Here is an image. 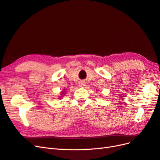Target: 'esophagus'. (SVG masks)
I'll return each instance as SVG.
<instances>
[{"instance_id": "34e87169", "label": "esophagus", "mask_w": 160, "mask_h": 160, "mask_svg": "<svg viewBox=\"0 0 160 160\" xmlns=\"http://www.w3.org/2000/svg\"><path fill=\"white\" fill-rule=\"evenodd\" d=\"M79 87H81V88H83V87H84L85 86V82H83V81H81V82H79Z\"/></svg>"}]
</instances>
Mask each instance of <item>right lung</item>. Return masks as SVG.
I'll list each match as a JSON object with an SVG mask.
<instances>
[{"label":"right lung","instance_id":"right-lung-1","mask_svg":"<svg viewBox=\"0 0 160 160\" xmlns=\"http://www.w3.org/2000/svg\"><path fill=\"white\" fill-rule=\"evenodd\" d=\"M65 92V91H64ZM64 92H63V93H62V94H64Z\"/></svg>","mask_w":160,"mask_h":160}]
</instances>
